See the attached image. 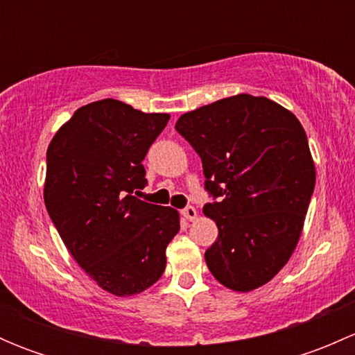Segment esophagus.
<instances>
[{"label": "esophagus", "instance_id": "1", "mask_svg": "<svg viewBox=\"0 0 355 355\" xmlns=\"http://www.w3.org/2000/svg\"><path fill=\"white\" fill-rule=\"evenodd\" d=\"M182 216L189 221H194L198 218V209L194 206H187L185 209H182Z\"/></svg>", "mask_w": 355, "mask_h": 355}]
</instances>
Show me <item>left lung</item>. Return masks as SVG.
<instances>
[{
	"mask_svg": "<svg viewBox=\"0 0 355 355\" xmlns=\"http://www.w3.org/2000/svg\"><path fill=\"white\" fill-rule=\"evenodd\" d=\"M175 128L200 156L207 191L221 198L202 209L218 227L207 268L235 292L263 287L292 257L314 191L302 125L271 99L237 94L184 113Z\"/></svg>",
	"mask_w": 355,
	"mask_h": 355,
	"instance_id": "8db88e82",
	"label": "left lung"
}]
</instances>
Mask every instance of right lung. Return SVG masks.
<instances>
[{"label": "right lung", "instance_id": "right-lung-1", "mask_svg": "<svg viewBox=\"0 0 355 355\" xmlns=\"http://www.w3.org/2000/svg\"><path fill=\"white\" fill-rule=\"evenodd\" d=\"M168 120L101 99L75 111L49 142L46 209L78 266L116 297L159 280L180 230L177 209L132 196L148 184L142 161Z\"/></svg>", "mask_w": 355, "mask_h": 355}]
</instances>
